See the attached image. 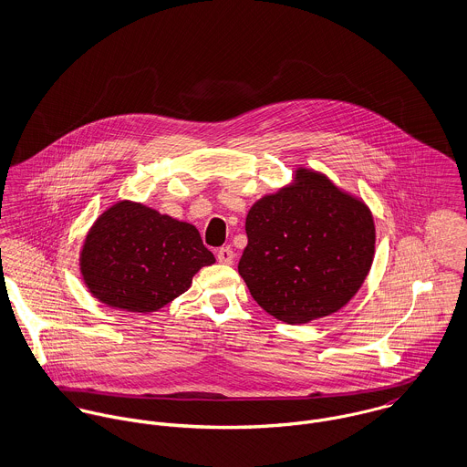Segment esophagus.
I'll use <instances>...</instances> for the list:
<instances>
[{
    "instance_id": "1",
    "label": "esophagus",
    "mask_w": 467,
    "mask_h": 467,
    "mask_svg": "<svg viewBox=\"0 0 467 467\" xmlns=\"http://www.w3.org/2000/svg\"><path fill=\"white\" fill-rule=\"evenodd\" d=\"M234 259H235L234 250H230V248H221V250H217V261H219L221 265H234Z\"/></svg>"
}]
</instances>
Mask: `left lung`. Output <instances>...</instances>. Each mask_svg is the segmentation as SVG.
Listing matches in <instances>:
<instances>
[{"label": "left lung", "instance_id": "obj_1", "mask_svg": "<svg viewBox=\"0 0 467 467\" xmlns=\"http://www.w3.org/2000/svg\"><path fill=\"white\" fill-rule=\"evenodd\" d=\"M246 235L239 273L255 302L284 324H307L347 306L376 254L367 202L307 167L252 204Z\"/></svg>", "mask_w": 467, "mask_h": 467}]
</instances>
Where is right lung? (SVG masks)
Instances as JSON below:
<instances>
[{"label":"right lung","instance_id":"right-lung-1","mask_svg":"<svg viewBox=\"0 0 467 467\" xmlns=\"http://www.w3.org/2000/svg\"><path fill=\"white\" fill-rule=\"evenodd\" d=\"M213 263L194 224L131 200L95 219L78 254L84 285L99 302L145 315L183 295Z\"/></svg>","mask_w":467,"mask_h":467}]
</instances>
